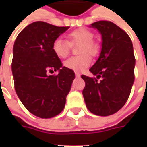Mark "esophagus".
Here are the masks:
<instances>
[{"mask_svg": "<svg viewBox=\"0 0 147 147\" xmlns=\"http://www.w3.org/2000/svg\"><path fill=\"white\" fill-rule=\"evenodd\" d=\"M75 76H76L77 78H79V77H80V74H78V73H75Z\"/></svg>", "mask_w": 147, "mask_h": 147, "instance_id": "esophagus-1", "label": "esophagus"}]
</instances>
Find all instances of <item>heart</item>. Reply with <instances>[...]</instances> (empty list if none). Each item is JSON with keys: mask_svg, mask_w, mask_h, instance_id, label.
I'll return each instance as SVG.
<instances>
[{"mask_svg": "<svg viewBox=\"0 0 147 147\" xmlns=\"http://www.w3.org/2000/svg\"><path fill=\"white\" fill-rule=\"evenodd\" d=\"M68 38L69 42L63 38L55 39L52 44V50L56 56L64 59L70 52L71 45L81 43L78 52L82 55L70 57L66 59L64 63L66 68L77 72H81L91 65L92 60L87 54L95 56L98 54V46L92 41L94 34L86 28H78L69 33ZM86 53H88L86 54Z\"/></svg>", "mask_w": 147, "mask_h": 147, "instance_id": "b5f03b06", "label": "heart"}]
</instances>
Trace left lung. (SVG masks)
<instances>
[{
    "label": "left lung",
    "mask_w": 147,
    "mask_h": 147,
    "mask_svg": "<svg viewBox=\"0 0 147 147\" xmlns=\"http://www.w3.org/2000/svg\"><path fill=\"white\" fill-rule=\"evenodd\" d=\"M90 27L101 35L102 47L98 59L89 71L96 78L82 75V95L90 112L111 115L126 103L134 82L135 57L127 32L110 21H97ZM102 80L98 82V79Z\"/></svg>",
    "instance_id": "1"
}]
</instances>
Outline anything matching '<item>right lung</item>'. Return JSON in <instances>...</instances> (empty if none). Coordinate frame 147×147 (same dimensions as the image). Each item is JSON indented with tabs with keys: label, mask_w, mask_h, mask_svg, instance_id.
<instances>
[{
	"label": "right lung",
	"mask_w": 147,
	"mask_h": 147,
	"mask_svg": "<svg viewBox=\"0 0 147 147\" xmlns=\"http://www.w3.org/2000/svg\"><path fill=\"white\" fill-rule=\"evenodd\" d=\"M69 28L37 21L24 28L14 42L11 67L15 92L27 110L42 119L64 110L75 78L52 50L54 41ZM56 71L57 76L48 74Z\"/></svg>",
	"instance_id": "right-lung-1"
}]
</instances>
